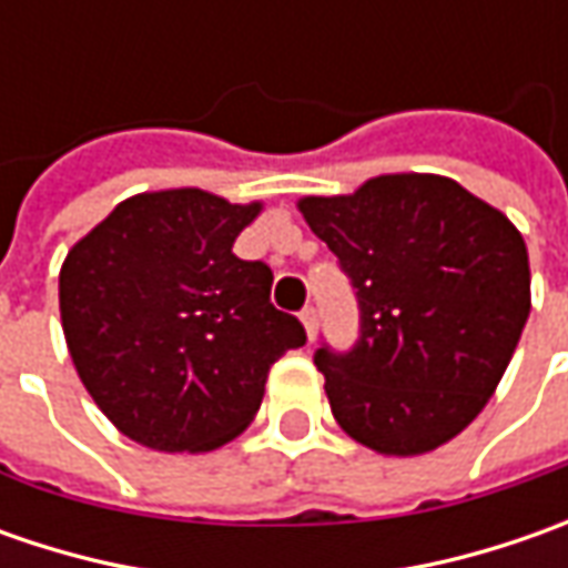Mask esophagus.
<instances>
[{
  "mask_svg": "<svg viewBox=\"0 0 568 568\" xmlns=\"http://www.w3.org/2000/svg\"><path fill=\"white\" fill-rule=\"evenodd\" d=\"M300 322H303V328H306V338L313 341L316 338V328H318V316L313 306H306L303 313H300Z\"/></svg>",
  "mask_w": 568,
  "mask_h": 568,
  "instance_id": "esophagus-1",
  "label": "esophagus"
}]
</instances>
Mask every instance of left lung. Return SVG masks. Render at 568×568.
I'll return each instance as SVG.
<instances>
[{"instance_id":"8db88e82","label":"left lung","mask_w":568,"mask_h":568,"mask_svg":"<svg viewBox=\"0 0 568 568\" xmlns=\"http://www.w3.org/2000/svg\"><path fill=\"white\" fill-rule=\"evenodd\" d=\"M296 207L361 303L357 344L316 351L338 426L395 458L446 446L487 407L531 313L521 233L436 173H385Z\"/></svg>"}]
</instances>
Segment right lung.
Segmentation results:
<instances>
[{"label":"right lung","mask_w":568,"mask_h":568,"mask_svg":"<svg viewBox=\"0 0 568 568\" xmlns=\"http://www.w3.org/2000/svg\"><path fill=\"white\" fill-rule=\"evenodd\" d=\"M262 202L205 189L142 192L69 250L65 344L106 420L154 452H211L252 424L277 357L306 344L272 306L274 274L233 243Z\"/></svg>","instance_id":"obj_1"}]
</instances>
